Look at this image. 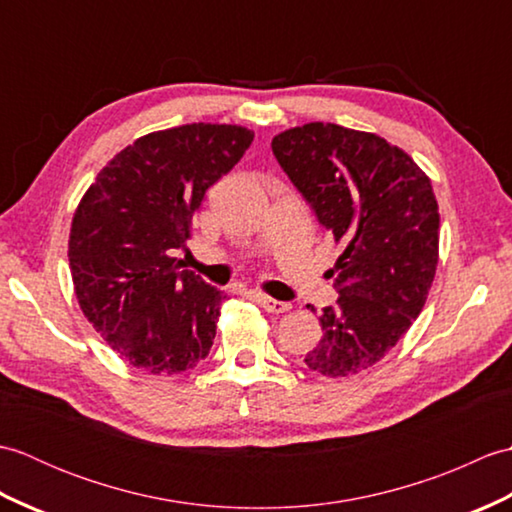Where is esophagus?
Instances as JSON below:
<instances>
[{"mask_svg": "<svg viewBox=\"0 0 512 512\" xmlns=\"http://www.w3.org/2000/svg\"><path fill=\"white\" fill-rule=\"evenodd\" d=\"M257 303L262 306L266 312H273V314H281V312H288L292 306L286 301H277L273 297H266V295H257Z\"/></svg>", "mask_w": 512, "mask_h": 512, "instance_id": "34e87169", "label": "esophagus"}]
</instances>
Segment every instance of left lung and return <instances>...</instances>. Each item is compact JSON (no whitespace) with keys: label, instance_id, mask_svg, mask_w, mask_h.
Returning a JSON list of instances; mask_svg holds the SVG:
<instances>
[{"label":"left lung","instance_id":"left-lung-1","mask_svg":"<svg viewBox=\"0 0 512 512\" xmlns=\"http://www.w3.org/2000/svg\"><path fill=\"white\" fill-rule=\"evenodd\" d=\"M273 154L343 250L328 275L339 292L321 314L306 365L343 378L376 365L424 308L436 277L438 200L427 173L372 132L306 123L273 138Z\"/></svg>","mask_w":512,"mask_h":512}]
</instances>
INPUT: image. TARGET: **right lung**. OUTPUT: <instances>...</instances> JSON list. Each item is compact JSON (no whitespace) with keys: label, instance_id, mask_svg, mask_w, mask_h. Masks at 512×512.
Here are the masks:
<instances>
[{"label":"right lung","instance_id":"obj_1","mask_svg":"<svg viewBox=\"0 0 512 512\" xmlns=\"http://www.w3.org/2000/svg\"><path fill=\"white\" fill-rule=\"evenodd\" d=\"M242 125L151 132L107 162L76 206L68 259L81 312L147 374H180L209 354L222 290L180 270L206 189L253 143Z\"/></svg>","mask_w":512,"mask_h":512}]
</instances>
